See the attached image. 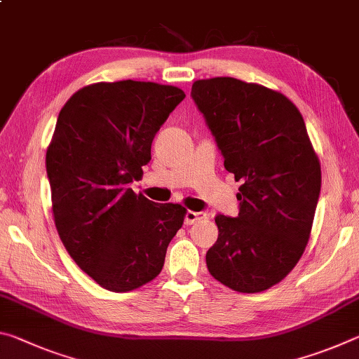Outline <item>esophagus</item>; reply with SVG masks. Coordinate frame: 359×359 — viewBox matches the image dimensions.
Instances as JSON below:
<instances>
[{
	"mask_svg": "<svg viewBox=\"0 0 359 359\" xmlns=\"http://www.w3.org/2000/svg\"><path fill=\"white\" fill-rule=\"evenodd\" d=\"M203 218H205L204 212L188 210L187 214H185V223H187V224H193V223H196V222H199V220H203Z\"/></svg>",
	"mask_w": 359,
	"mask_h": 359,
	"instance_id": "34e87169",
	"label": "esophagus"
}]
</instances>
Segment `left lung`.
<instances>
[{"mask_svg":"<svg viewBox=\"0 0 359 359\" xmlns=\"http://www.w3.org/2000/svg\"><path fill=\"white\" fill-rule=\"evenodd\" d=\"M224 168L241 182L239 215H217L205 253L210 276L239 293H259L287 277L311 238L321 166L293 102L277 90L234 77L196 81Z\"/></svg>","mask_w":359,"mask_h":359,"instance_id":"obj_1","label":"left lung"}]
</instances>
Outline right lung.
I'll return each mask as SVG.
<instances>
[{
  "mask_svg": "<svg viewBox=\"0 0 359 359\" xmlns=\"http://www.w3.org/2000/svg\"><path fill=\"white\" fill-rule=\"evenodd\" d=\"M184 98L172 85L98 82L58 114L46 154L53 222L69 257L109 291L154 280L184 224V205L155 204L128 187L142 177L151 141Z\"/></svg>",
  "mask_w": 359,
  "mask_h": 359,
  "instance_id": "right-lung-1",
  "label": "right lung"
}]
</instances>
